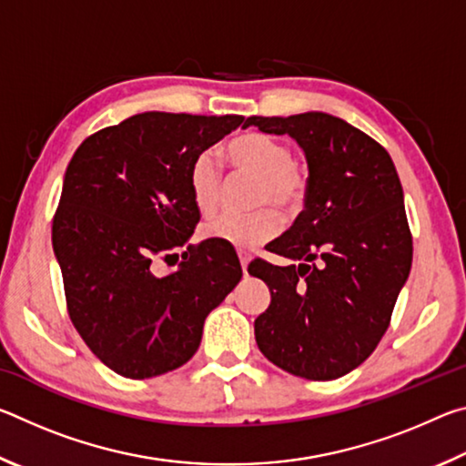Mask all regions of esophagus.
<instances>
[{
  "label": "esophagus",
  "instance_id": "obj_1",
  "mask_svg": "<svg viewBox=\"0 0 466 466\" xmlns=\"http://www.w3.org/2000/svg\"><path fill=\"white\" fill-rule=\"evenodd\" d=\"M238 258H240L242 271H244V275H247V269H248V263H250V257H248V252H244V250H238Z\"/></svg>",
  "mask_w": 466,
  "mask_h": 466
}]
</instances>
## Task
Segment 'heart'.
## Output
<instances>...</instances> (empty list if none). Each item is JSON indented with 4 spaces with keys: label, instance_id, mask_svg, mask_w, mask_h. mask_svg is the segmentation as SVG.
<instances>
[{
    "label": "heart",
    "instance_id": "heart-1",
    "mask_svg": "<svg viewBox=\"0 0 466 466\" xmlns=\"http://www.w3.org/2000/svg\"><path fill=\"white\" fill-rule=\"evenodd\" d=\"M230 167L240 175L257 177L252 203H278L283 209H296L306 195V172L289 157L288 146L263 133H242L226 147ZM188 193L201 216L214 214L222 193V170L216 156L203 152L193 160L187 177ZM281 230V214L273 205L247 214L216 216L201 228L203 238L232 244L236 248L257 247L271 240Z\"/></svg>",
    "mask_w": 466,
    "mask_h": 466
}]
</instances>
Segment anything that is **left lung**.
Segmentation results:
<instances>
[{"label": "left lung", "instance_id": "1", "mask_svg": "<svg viewBox=\"0 0 466 466\" xmlns=\"http://www.w3.org/2000/svg\"><path fill=\"white\" fill-rule=\"evenodd\" d=\"M247 127L289 136L309 167L302 214L267 248L294 265H248L271 291L257 345L289 374L335 380L376 350L411 271L403 187L389 152L339 116H248Z\"/></svg>", "mask_w": 466, "mask_h": 466}]
</instances>
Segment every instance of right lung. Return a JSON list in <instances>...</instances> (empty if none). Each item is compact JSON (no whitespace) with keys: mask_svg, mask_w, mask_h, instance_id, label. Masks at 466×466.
Instances as JSON below:
<instances>
[{"mask_svg":"<svg viewBox=\"0 0 466 466\" xmlns=\"http://www.w3.org/2000/svg\"><path fill=\"white\" fill-rule=\"evenodd\" d=\"M240 115H133L76 149L53 219L69 317L94 356L125 378L177 370L199 350L203 322L242 278L230 244L172 252L199 222L187 177Z\"/></svg>","mask_w":466,"mask_h":466,"instance_id":"add662e5","label":"right lung"}]
</instances>
